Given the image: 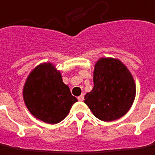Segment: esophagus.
<instances>
[{
	"label": "esophagus",
	"mask_w": 155,
	"mask_h": 155,
	"mask_svg": "<svg viewBox=\"0 0 155 155\" xmlns=\"http://www.w3.org/2000/svg\"><path fill=\"white\" fill-rule=\"evenodd\" d=\"M78 100L80 101H84V94H81V96L78 97Z\"/></svg>",
	"instance_id": "34e87169"
}]
</instances>
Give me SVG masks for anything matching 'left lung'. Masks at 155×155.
<instances>
[{
    "label": "left lung",
    "instance_id": "obj_1",
    "mask_svg": "<svg viewBox=\"0 0 155 155\" xmlns=\"http://www.w3.org/2000/svg\"><path fill=\"white\" fill-rule=\"evenodd\" d=\"M93 81L94 87L86 93L84 102L96 117L111 122L129 111L136 96V84L121 60L100 58L94 66Z\"/></svg>",
    "mask_w": 155,
    "mask_h": 155
}]
</instances>
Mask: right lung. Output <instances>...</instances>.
Segmentation results:
<instances>
[{"instance_id":"add662e5","label":"right lung","mask_w":155,"mask_h":155,"mask_svg":"<svg viewBox=\"0 0 155 155\" xmlns=\"http://www.w3.org/2000/svg\"><path fill=\"white\" fill-rule=\"evenodd\" d=\"M25 105L34 117L49 124L60 123L77 98L63 82L60 71L52 63H42L30 72L22 89Z\"/></svg>"}]
</instances>
